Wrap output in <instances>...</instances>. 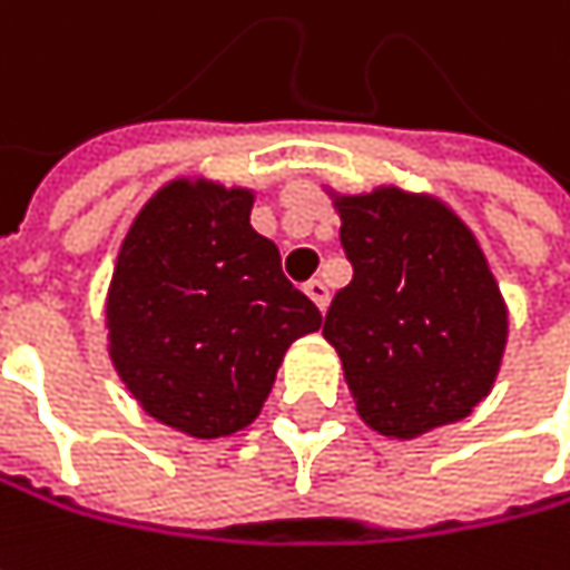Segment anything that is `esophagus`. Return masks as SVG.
<instances>
[{
    "label": "esophagus",
    "instance_id": "esophagus-1",
    "mask_svg": "<svg viewBox=\"0 0 570 570\" xmlns=\"http://www.w3.org/2000/svg\"><path fill=\"white\" fill-rule=\"evenodd\" d=\"M303 289H306V296H309L320 309H326V306H330V286L323 284V281H309Z\"/></svg>",
    "mask_w": 570,
    "mask_h": 570
}]
</instances>
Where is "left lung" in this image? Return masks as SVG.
Instances as JSON below:
<instances>
[{"label":"left lung","mask_w":570,"mask_h":570,"mask_svg":"<svg viewBox=\"0 0 570 570\" xmlns=\"http://www.w3.org/2000/svg\"><path fill=\"white\" fill-rule=\"evenodd\" d=\"M352 264L326 313L358 417L411 440L463 421L499 375L509 313L473 232L431 195L333 198Z\"/></svg>","instance_id":"8db88e82"}]
</instances>
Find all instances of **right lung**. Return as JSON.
<instances>
[{
    "label": "right lung",
    "instance_id": "1",
    "mask_svg": "<svg viewBox=\"0 0 570 570\" xmlns=\"http://www.w3.org/2000/svg\"><path fill=\"white\" fill-rule=\"evenodd\" d=\"M254 191L208 179L163 185L120 244L107 293L117 375L139 407L188 438L247 428L289 342L323 326L274 240L250 228Z\"/></svg>",
    "mask_w": 570,
    "mask_h": 570
}]
</instances>
